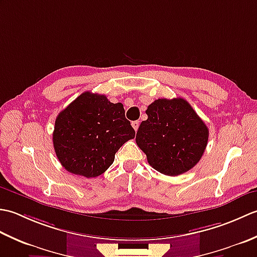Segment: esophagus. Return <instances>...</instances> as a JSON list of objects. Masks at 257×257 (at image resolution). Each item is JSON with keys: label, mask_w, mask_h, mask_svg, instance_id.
I'll return each instance as SVG.
<instances>
[{"label": "esophagus", "mask_w": 257, "mask_h": 257, "mask_svg": "<svg viewBox=\"0 0 257 257\" xmlns=\"http://www.w3.org/2000/svg\"><path fill=\"white\" fill-rule=\"evenodd\" d=\"M133 128L136 130V132H137V130H138V128H139V121H138V120H136V121H133Z\"/></svg>", "instance_id": "34e87169"}]
</instances>
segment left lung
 <instances>
[{
	"label": "left lung",
	"mask_w": 257,
	"mask_h": 257,
	"mask_svg": "<svg viewBox=\"0 0 257 257\" xmlns=\"http://www.w3.org/2000/svg\"><path fill=\"white\" fill-rule=\"evenodd\" d=\"M136 143L149 165L166 176L189 171L201 159L209 139V129L183 98L157 99L146 110Z\"/></svg>",
	"instance_id": "obj_1"
}]
</instances>
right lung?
<instances>
[{
    "label": "right lung",
    "mask_w": 257,
    "mask_h": 257,
    "mask_svg": "<svg viewBox=\"0 0 257 257\" xmlns=\"http://www.w3.org/2000/svg\"><path fill=\"white\" fill-rule=\"evenodd\" d=\"M135 134L121 102L85 91L58 113L53 144L68 172L95 178L112 165L116 152Z\"/></svg>",
    "instance_id": "right-lung-1"
}]
</instances>
